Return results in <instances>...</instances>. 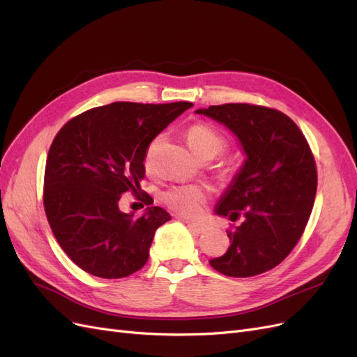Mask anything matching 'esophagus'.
I'll use <instances>...</instances> for the list:
<instances>
[{"label":"esophagus","mask_w":357,"mask_h":357,"mask_svg":"<svg viewBox=\"0 0 357 357\" xmlns=\"http://www.w3.org/2000/svg\"><path fill=\"white\" fill-rule=\"evenodd\" d=\"M187 226H188V229L193 231L195 234H204L206 231V226L205 225H200V223L187 222Z\"/></svg>","instance_id":"esophagus-1"}]
</instances>
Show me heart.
I'll use <instances>...</instances> for the list:
<instances>
[{
	"label": "heart",
	"mask_w": 357,
	"mask_h": 357,
	"mask_svg": "<svg viewBox=\"0 0 357 357\" xmlns=\"http://www.w3.org/2000/svg\"><path fill=\"white\" fill-rule=\"evenodd\" d=\"M161 142V137H157L146 152V162L151 161L153 151ZM187 142L190 149L195 152L196 157L202 160H213L226 149V140L218 134L214 128L205 123L193 125L187 132ZM209 197V191L197 185H179L167 190L162 195V200L173 211L185 217H196L202 211V206Z\"/></svg>",
	"instance_id": "obj_1"
}]
</instances>
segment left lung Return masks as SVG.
I'll return each mask as SVG.
<instances>
[{
	"label": "left lung",
	"instance_id": "1",
	"mask_svg": "<svg viewBox=\"0 0 357 357\" xmlns=\"http://www.w3.org/2000/svg\"><path fill=\"white\" fill-rule=\"evenodd\" d=\"M225 125L245 155L214 213L235 222L231 245L209 259L214 270L250 278L285 259L307 225L317 195V167L303 132L278 109L225 104L196 109Z\"/></svg>",
	"mask_w": 357,
	"mask_h": 357
}]
</instances>
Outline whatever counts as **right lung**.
Returning <instances> with one entry per match:
<instances>
[{"instance_id":"1","label":"right lung","mask_w":357,"mask_h":357,"mask_svg":"<svg viewBox=\"0 0 357 357\" xmlns=\"http://www.w3.org/2000/svg\"><path fill=\"white\" fill-rule=\"evenodd\" d=\"M191 102H113L69 121L54 139L45 167L43 205L60 248L79 268L126 278L149 258L155 231L170 220L160 206L142 217L122 213L125 191L139 193L151 142Z\"/></svg>"}]
</instances>
